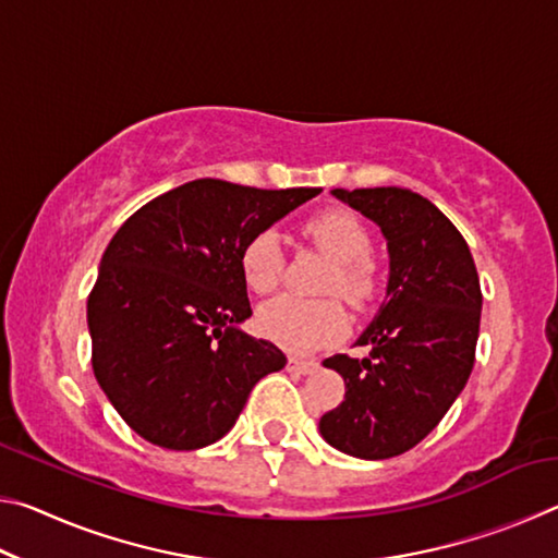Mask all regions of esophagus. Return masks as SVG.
<instances>
[{
    "label": "esophagus",
    "mask_w": 558,
    "mask_h": 558,
    "mask_svg": "<svg viewBox=\"0 0 558 558\" xmlns=\"http://www.w3.org/2000/svg\"><path fill=\"white\" fill-rule=\"evenodd\" d=\"M317 366H319V362H315V359L290 356V362H288V369L290 372H298V374H313Z\"/></svg>",
    "instance_id": "1"
}]
</instances>
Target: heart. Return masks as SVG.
Masks as SVG:
<instances>
[{
  "label": "heart",
  "mask_w": 558,
  "mask_h": 558,
  "mask_svg": "<svg viewBox=\"0 0 558 558\" xmlns=\"http://www.w3.org/2000/svg\"><path fill=\"white\" fill-rule=\"evenodd\" d=\"M302 233L335 260L329 292L362 307L379 290V270L372 256L374 241L364 221L347 209H329L302 223ZM243 280L253 292H272L280 282L282 253L276 231H258L241 251ZM258 329L290 352H313L347 335V315L337 300H302L282 295L266 302Z\"/></svg>",
  "instance_id": "heart-1"
}]
</instances>
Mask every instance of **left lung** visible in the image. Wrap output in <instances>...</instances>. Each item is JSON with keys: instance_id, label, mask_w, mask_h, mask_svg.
I'll return each instance as SVG.
<instances>
[{"instance_id": "1", "label": "left lung", "mask_w": 558, "mask_h": 558, "mask_svg": "<svg viewBox=\"0 0 558 558\" xmlns=\"http://www.w3.org/2000/svg\"><path fill=\"white\" fill-rule=\"evenodd\" d=\"M332 194L379 226L391 272L379 313L356 339L369 356L323 362L347 391L319 433L347 456L386 460L418 446L465 389L483 292L465 239L426 196L401 186Z\"/></svg>"}]
</instances>
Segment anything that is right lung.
I'll use <instances>...</instances> for the list:
<instances>
[{"label":"right lung","instance_id":"1","mask_svg":"<svg viewBox=\"0 0 558 558\" xmlns=\"http://www.w3.org/2000/svg\"><path fill=\"white\" fill-rule=\"evenodd\" d=\"M323 189L194 179L147 202L112 235L88 295L93 372L122 421L169 450L233 428L286 354L239 327L251 317L241 251Z\"/></svg>","mask_w":558,"mask_h":558}]
</instances>
